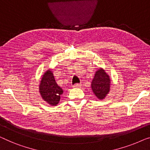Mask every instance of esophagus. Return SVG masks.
<instances>
[{
  "label": "esophagus",
  "instance_id": "1",
  "mask_svg": "<svg viewBox=\"0 0 150 150\" xmlns=\"http://www.w3.org/2000/svg\"><path fill=\"white\" fill-rule=\"evenodd\" d=\"M72 86H73V88H79L80 86V84H78V83L75 84H74Z\"/></svg>",
  "mask_w": 150,
  "mask_h": 150
}]
</instances>
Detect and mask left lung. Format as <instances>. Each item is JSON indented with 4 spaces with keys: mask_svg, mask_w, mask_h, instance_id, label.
I'll return each mask as SVG.
<instances>
[{
    "mask_svg": "<svg viewBox=\"0 0 150 150\" xmlns=\"http://www.w3.org/2000/svg\"><path fill=\"white\" fill-rule=\"evenodd\" d=\"M110 83L111 80L109 75L103 68H99L96 71L91 82V88L97 98L103 99L110 92Z\"/></svg>",
    "mask_w": 150,
    "mask_h": 150,
    "instance_id": "obj_1",
    "label": "left lung"
}]
</instances>
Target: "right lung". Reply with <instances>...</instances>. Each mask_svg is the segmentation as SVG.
Returning a JSON list of instances; mask_svg holds the SVG:
<instances>
[{"label": "right lung", "mask_w": 150, "mask_h": 150, "mask_svg": "<svg viewBox=\"0 0 150 150\" xmlns=\"http://www.w3.org/2000/svg\"><path fill=\"white\" fill-rule=\"evenodd\" d=\"M39 92L42 99L51 105H57L60 101L62 88L56 83L53 74L51 70L45 71L39 85Z\"/></svg>", "instance_id": "obj_1"}]
</instances>
